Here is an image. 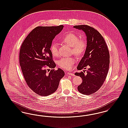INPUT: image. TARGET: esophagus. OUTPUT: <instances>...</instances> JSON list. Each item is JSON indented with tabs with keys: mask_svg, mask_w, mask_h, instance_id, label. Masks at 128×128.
<instances>
[{
	"mask_svg": "<svg viewBox=\"0 0 128 128\" xmlns=\"http://www.w3.org/2000/svg\"><path fill=\"white\" fill-rule=\"evenodd\" d=\"M68 74L69 75H70V76H74V74H73V73H72L68 72Z\"/></svg>",
	"mask_w": 128,
	"mask_h": 128,
	"instance_id": "esophagus-1",
	"label": "esophagus"
}]
</instances>
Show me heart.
<instances>
[{
	"label": "heart",
	"instance_id": "heart-1",
	"mask_svg": "<svg viewBox=\"0 0 128 128\" xmlns=\"http://www.w3.org/2000/svg\"><path fill=\"white\" fill-rule=\"evenodd\" d=\"M62 42L71 47V52L76 56L83 54L87 48V42L85 39L79 38L78 35L73 33H69L62 38ZM50 50L52 55L58 56V44L53 42L50 46ZM75 62L73 57L62 58L58 62V66L63 69L69 70L72 68Z\"/></svg>",
	"mask_w": 128,
	"mask_h": 128
}]
</instances>
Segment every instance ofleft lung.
Segmentation results:
<instances>
[{"mask_svg": "<svg viewBox=\"0 0 128 128\" xmlns=\"http://www.w3.org/2000/svg\"><path fill=\"white\" fill-rule=\"evenodd\" d=\"M74 28L84 31L87 41L85 54L77 69L88 68L86 75L85 71L75 73L82 79L78 90L82 94L90 95L100 88L106 78L110 63L108 49L102 36L94 28L86 25H75Z\"/></svg>", "mask_w": 128, "mask_h": 128, "instance_id": "8db88e82", "label": "left lung"}]
</instances>
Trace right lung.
<instances>
[{"label": "right lung", "instance_id": "add662e5", "mask_svg": "<svg viewBox=\"0 0 128 128\" xmlns=\"http://www.w3.org/2000/svg\"><path fill=\"white\" fill-rule=\"evenodd\" d=\"M63 28L62 25L35 28L20 48V65L25 80L30 89L42 96L54 92L65 75L60 68L54 70L56 64L50 50L52 41Z\"/></svg>", "mask_w": 128, "mask_h": 128}]
</instances>
